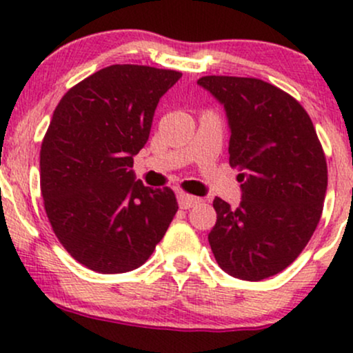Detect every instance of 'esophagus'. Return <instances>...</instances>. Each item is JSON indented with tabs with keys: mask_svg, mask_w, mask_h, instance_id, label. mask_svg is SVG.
<instances>
[{
	"mask_svg": "<svg viewBox=\"0 0 353 353\" xmlns=\"http://www.w3.org/2000/svg\"><path fill=\"white\" fill-rule=\"evenodd\" d=\"M196 203H200V198L196 196H192V194L188 193H178V205H180L181 210H190L193 208Z\"/></svg>",
	"mask_w": 353,
	"mask_h": 353,
	"instance_id": "34e87169",
	"label": "esophagus"
}]
</instances>
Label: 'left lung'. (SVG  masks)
<instances>
[{"mask_svg":"<svg viewBox=\"0 0 353 353\" xmlns=\"http://www.w3.org/2000/svg\"><path fill=\"white\" fill-rule=\"evenodd\" d=\"M198 84L223 103L230 165L241 203L214 198L208 241L230 276L261 281L284 271L312 238L327 192V161L312 120L296 99L254 77L205 76Z\"/></svg>","mask_w":353,"mask_h":353,"instance_id":"1","label":"left lung"}]
</instances>
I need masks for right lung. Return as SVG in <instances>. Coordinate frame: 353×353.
Wrapping results in <instances>:
<instances>
[{
  "label": "right lung",
  "instance_id": "obj_1",
  "mask_svg": "<svg viewBox=\"0 0 353 353\" xmlns=\"http://www.w3.org/2000/svg\"><path fill=\"white\" fill-rule=\"evenodd\" d=\"M180 77L109 65L69 89L54 110L39 161L46 214L65 251L95 272L142 266L175 216V193L143 186L132 167L161 95Z\"/></svg>",
  "mask_w": 353,
  "mask_h": 353
}]
</instances>
